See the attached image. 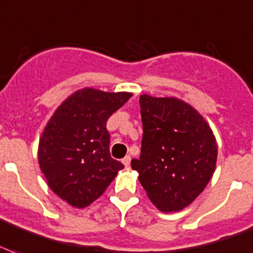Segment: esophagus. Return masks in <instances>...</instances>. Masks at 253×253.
<instances>
[{
	"mask_svg": "<svg viewBox=\"0 0 253 253\" xmlns=\"http://www.w3.org/2000/svg\"><path fill=\"white\" fill-rule=\"evenodd\" d=\"M130 162H131V157H130V155H127V157H125L122 159V163L125 166H126V167H128V166H130Z\"/></svg>",
	"mask_w": 253,
	"mask_h": 253,
	"instance_id": "1",
	"label": "esophagus"
}]
</instances>
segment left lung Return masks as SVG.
<instances>
[{
  "label": "left lung",
  "instance_id": "left-lung-1",
  "mask_svg": "<svg viewBox=\"0 0 253 253\" xmlns=\"http://www.w3.org/2000/svg\"><path fill=\"white\" fill-rule=\"evenodd\" d=\"M143 125L139 159L131 167L162 212L180 211L211 180L217 158L212 130L192 106L176 98L140 95Z\"/></svg>",
  "mask_w": 253,
  "mask_h": 253
}]
</instances>
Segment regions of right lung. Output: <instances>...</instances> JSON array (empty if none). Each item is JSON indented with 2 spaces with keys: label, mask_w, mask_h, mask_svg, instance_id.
I'll use <instances>...</instances> for the list:
<instances>
[{
  "label": "right lung",
  "mask_w": 253,
  "mask_h": 253,
  "mask_svg": "<svg viewBox=\"0 0 253 253\" xmlns=\"http://www.w3.org/2000/svg\"><path fill=\"white\" fill-rule=\"evenodd\" d=\"M130 92L82 88L71 94L46 125L38 162L54 194L77 208L87 207L125 166L110 155L106 123Z\"/></svg>",
  "instance_id": "1"
}]
</instances>
